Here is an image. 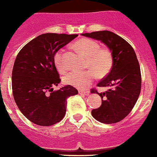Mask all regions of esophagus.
<instances>
[{"label":"esophagus","mask_w":157,"mask_h":157,"mask_svg":"<svg viewBox=\"0 0 157 157\" xmlns=\"http://www.w3.org/2000/svg\"><path fill=\"white\" fill-rule=\"evenodd\" d=\"M79 94H85V95H88L90 94V91H78Z\"/></svg>","instance_id":"1"}]
</instances>
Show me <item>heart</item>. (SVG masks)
Here are the masks:
<instances>
[{
	"mask_svg": "<svg viewBox=\"0 0 157 157\" xmlns=\"http://www.w3.org/2000/svg\"><path fill=\"white\" fill-rule=\"evenodd\" d=\"M75 46L88 58L86 71H71L65 75L63 81L66 84L79 89L86 88L92 83L97 74L99 77L106 75L111 70L113 57L108 49H101L100 44L91 39H82L75 43ZM54 63L57 69L63 72L66 69L63 49H60L54 56Z\"/></svg>",
	"mask_w": 157,
	"mask_h": 157,
	"instance_id": "obj_1",
	"label": "heart"
}]
</instances>
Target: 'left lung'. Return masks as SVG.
<instances>
[{
	"label": "left lung",
	"instance_id": "8db88e82",
	"mask_svg": "<svg viewBox=\"0 0 157 157\" xmlns=\"http://www.w3.org/2000/svg\"><path fill=\"white\" fill-rule=\"evenodd\" d=\"M82 36L99 40L111 51L113 64L111 71L98 84V87H110L105 92L98 93L101 105L91 111L98 121L114 124L123 120L134 107L141 89L140 68L133 47L122 37L108 30L97 31Z\"/></svg>",
	"mask_w": 157,
	"mask_h": 157
}]
</instances>
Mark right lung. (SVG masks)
Here are the masks:
<instances>
[{
    "label": "right lung",
    "instance_id": "right-lung-1",
    "mask_svg": "<svg viewBox=\"0 0 157 157\" xmlns=\"http://www.w3.org/2000/svg\"><path fill=\"white\" fill-rule=\"evenodd\" d=\"M78 34L44 33L21 49L12 71V90L23 114L33 124L51 126L61 121L66 112L67 98L78 94L72 85L53 91L60 83L54 63L55 54Z\"/></svg>",
    "mask_w": 157,
    "mask_h": 157
}]
</instances>
